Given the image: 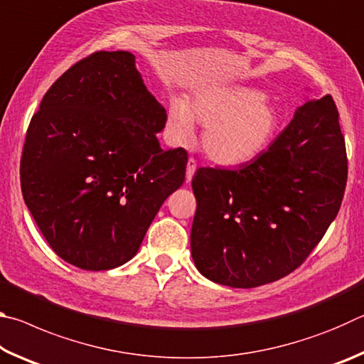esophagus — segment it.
<instances>
[{
    "label": "esophagus",
    "instance_id": "1",
    "mask_svg": "<svg viewBox=\"0 0 364 364\" xmlns=\"http://www.w3.org/2000/svg\"><path fill=\"white\" fill-rule=\"evenodd\" d=\"M196 167H197L196 159L189 157V159H188V165H186V183H189L191 180H193L194 171H196Z\"/></svg>",
    "mask_w": 364,
    "mask_h": 364
}]
</instances>
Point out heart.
Returning <instances> with one entry per match:
<instances>
[{
  "instance_id": "1",
  "label": "heart",
  "mask_w": 364,
  "mask_h": 364,
  "mask_svg": "<svg viewBox=\"0 0 364 364\" xmlns=\"http://www.w3.org/2000/svg\"><path fill=\"white\" fill-rule=\"evenodd\" d=\"M168 120L180 139L189 136L194 122L207 127L202 147L213 162L225 167H237L260 156L279 127L276 107L262 91L247 86L202 91L191 107L175 97Z\"/></svg>"
}]
</instances>
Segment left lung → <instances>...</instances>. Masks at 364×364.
I'll return each instance as SVG.
<instances>
[{
	"label": "left lung",
	"instance_id": "8db88e82",
	"mask_svg": "<svg viewBox=\"0 0 364 364\" xmlns=\"http://www.w3.org/2000/svg\"><path fill=\"white\" fill-rule=\"evenodd\" d=\"M347 151L332 96L308 101L268 151L194 173L191 254L207 279L257 287L297 269L337 217Z\"/></svg>",
	"mask_w": 364,
	"mask_h": 364
}]
</instances>
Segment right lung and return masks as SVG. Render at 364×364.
I'll return each mask as SVG.
<instances>
[{"label": "right lung", "mask_w": 364, "mask_h": 364, "mask_svg": "<svg viewBox=\"0 0 364 364\" xmlns=\"http://www.w3.org/2000/svg\"><path fill=\"white\" fill-rule=\"evenodd\" d=\"M165 122L128 51L90 54L46 91L23 143L21 188L63 260L101 271L136 255L186 175V149L159 144Z\"/></svg>", "instance_id": "obj_1"}]
</instances>
